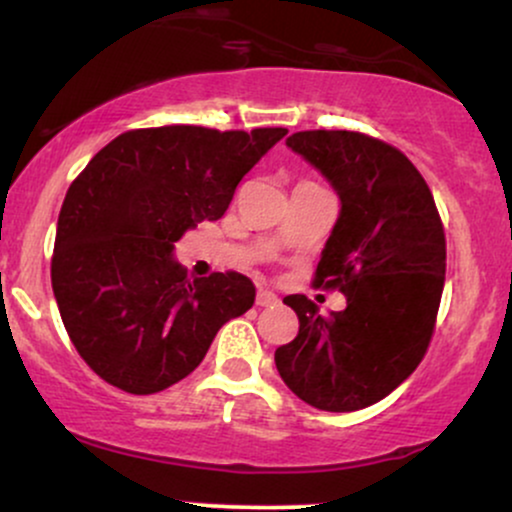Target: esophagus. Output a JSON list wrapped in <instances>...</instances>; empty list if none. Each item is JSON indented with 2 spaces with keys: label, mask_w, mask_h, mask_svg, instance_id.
Listing matches in <instances>:
<instances>
[{
  "label": "esophagus",
  "mask_w": 512,
  "mask_h": 512,
  "mask_svg": "<svg viewBox=\"0 0 512 512\" xmlns=\"http://www.w3.org/2000/svg\"><path fill=\"white\" fill-rule=\"evenodd\" d=\"M255 303L260 305V308H267V305H276V303H279V298H276L272 291H267V289H260V291H257V298H255Z\"/></svg>",
  "instance_id": "obj_1"
}]
</instances>
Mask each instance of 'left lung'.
<instances>
[{
  "mask_svg": "<svg viewBox=\"0 0 512 512\" xmlns=\"http://www.w3.org/2000/svg\"><path fill=\"white\" fill-rule=\"evenodd\" d=\"M286 146L339 197L315 286L346 308L322 317L296 293L298 337L279 346L276 370L310 407L356 411L390 395L424 358L445 284V233L419 170L395 146L361 132H296Z\"/></svg>",
  "mask_w": 512,
  "mask_h": 512,
  "instance_id": "obj_1",
  "label": "left lung"
}]
</instances>
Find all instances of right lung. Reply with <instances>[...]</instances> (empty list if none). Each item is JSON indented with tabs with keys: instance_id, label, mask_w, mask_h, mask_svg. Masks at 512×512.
I'll list each match as a JSON object with an SVG mask.
<instances>
[{
	"instance_id": "1",
	"label": "right lung",
	"mask_w": 512,
	"mask_h": 512,
	"mask_svg": "<svg viewBox=\"0 0 512 512\" xmlns=\"http://www.w3.org/2000/svg\"><path fill=\"white\" fill-rule=\"evenodd\" d=\"M289 129H132L72 182L57 219L52 291L81 358L105 383L154 395L190 375L216 332L248 313L238 272L187 279L175 243L226 214L243 175Z\"/></svg>"
}]
</instances>
